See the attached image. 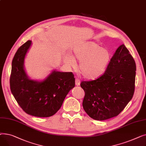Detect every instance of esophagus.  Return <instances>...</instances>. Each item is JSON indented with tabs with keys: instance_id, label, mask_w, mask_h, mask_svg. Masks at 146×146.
Here are the masks:
<instances>
[{
	"instance_id": "obj_1",
	"label": "esophagus",
	"mask_w": 146,
	"mask_h": 146,
	"mask_svg": "<svg viewBox=\"0 0 146 146\" xmlns=\"http://www.w3.org/2000/svg\"><path fill=\"white\" fill-rule=\"evenodd\" d=\"M75 83H76V86H79L80 84V80L79 79H76Z\"/></svg>"
}]
</instances>
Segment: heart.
<instances>
[{
    "mask_svg": "<svg viewBox=\"0 0 146 146\" xmlns=\"http://www.w3.org/2000/svg\"><path fill=\"white\" fill-rule=\"evenodd\" d=\"M74 58L80 60L79 70L85 78L96 79L105 73L110 60V52L94 42H86L73 50ZM67 63L72 67L76 66L74 58L67 56Z\"/></svg>",
    "mask_w": 146,
    "mask_h": 146,
    "instance_id": "b5f03b06",
    "label": "heart"
}]
</instances>
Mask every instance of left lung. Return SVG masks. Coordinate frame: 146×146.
<instances>
[{
	"instance_id": "left-lung-1",
	"label": "left lung",
	"mask_w": 146,
	"mask_h": 146,
	"mask_svg": "<svg viewBox=\"0 0 146 146\" xmlns=\"http://www.w3.org/2000/svg\"><path fill=\"white\" fill-rule=\"evenodd\" d=\"M135 71L133 56L121 45L101 77L80 83L85 94L82 105L88 115L98 121L118 115L133 96Z\"/></svg>"
}]
</instances>
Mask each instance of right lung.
Here are the masks:
<instances>
[{
    "label": "right lung",
    "mask_w": 146,
    "mask_h": 146,
    "mask_svg": "<svg viewBox=\"0 0 146 146\" xmlns=\"http://www.w3.org/2000/svg\"><path fill=\"white\" fill-rule=\"evenodd\" d=\"M31 41L22 45L12 62L10 77L11 92L21 108L37 117H49L61 108L64 99L75 86L72 72L53 71L42 82L31 80L24 67V58Z\"/></svg>",
    "instance_id": "obj_1"
}]
</instances>
